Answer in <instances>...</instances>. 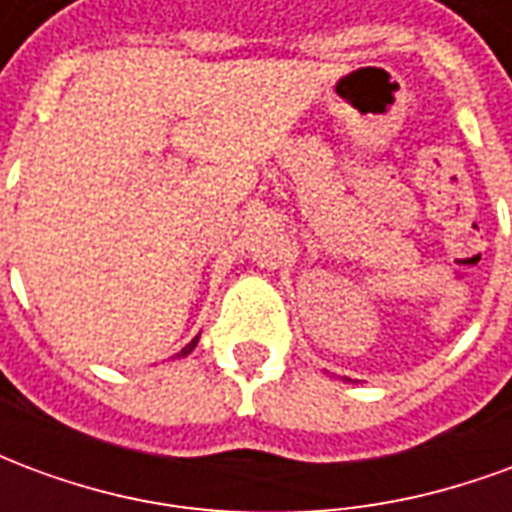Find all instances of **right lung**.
Wrapping results in <instances>:
<instances>
[{"label":"right lung","mask_w":512,"mask_h":512,"mask_svg":"<svg viewBox=\"0 0 512 512\" xmlns=\"http://www.w3.org/2000/svg\"><path fill=\"white\" fill-rule=\"evenodd\" d=\"M197 343H200V334H197V337H194V340H191L189 345H186V348H183V351H180V354H175L180 359V356H189L191 351H194V348H197Z\"/></svg>","instance_id":"add662e5"}]
</instances>
